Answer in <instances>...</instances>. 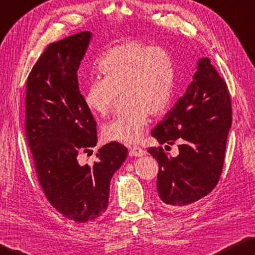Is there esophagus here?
Masks as SVG:
<instances>
[{"label": "esophagus", "instance_id": "obj_1", "mask_svg": "<svg viewBox=\"0 0 255 255\" xmlns=\"http://www.w3.org/2000/svg\"><path fill=\"white\" fill-rule=\"evenodd\" d=\"M129 154H130L131 157H141L146 154V150H143V149L139 147H132L130 148V150H129Z\"/></svg>", "mask_w": 255, "mask_h": 255}]
</instances>
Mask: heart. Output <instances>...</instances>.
Listing matches in <instances>:
<instances>
[{"label": "heart", "instance_id": "obj_1", "mask_svg": "<svg viewBox=\"0 0 255 255\" xmlns=\"http://www.w3.org/2000/svg\"><path fill=\"white\" fill-rule=\"evenodd\" d=\"M103 78H93L84 93L86 107L97 116L112 111L118 94L125 106L103 126L109 141L134 143L142 137L149 114L158 116L168 107L174 87L173 59L161 46L129 41L105 53L97 64Z\"/></svg>", "mask_w": 255, "mask_h": 255}]
</instances>
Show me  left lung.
Returning a JSON list of instances; mask_svg holds the SVG:
<instances>
[{
    "label": "left lung",
    "instance_id": "left-lung-1",
    "mask_svg": "<svg viewBox=\"0 0 255 255\" xmlns=\"http://www.w3.org/2000/svg\"><path fill=\"white\" fill-rule=\"evenodd\" d=\"M231 124L227 83L210 59L202 58L186 93L151 131L160 144L180 141L176 158L169 157L161 146L148 148L159 163L157 191L167 208L179 210L216 188Z\"/></svg>",
    "mask_w": 255,
    "mask_h": 255
}]
</instances>
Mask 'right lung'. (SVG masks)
<instances>
[{
  "instance_id": "right-lung-1",
  "label": "right lung",
  "mask_w": 255,
  "mask_h": 255,
  "mask_svg": "<svg viewBox=\"0 0 255 255\" xmlns=\"http://www.w3.org/2000/svg\"><path fill=\"white\" fill-rule=\"evenodd\" d=\"M91 36L81 32L49 44L28 75L25 97V134L39 186L62 216L77 223L106 211L112 177L128 153L113 141L92 166L77 160L97 142V124L77 79Z\"/></svg>"
}]
</instances>
